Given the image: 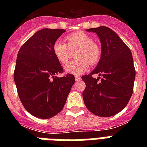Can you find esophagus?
<instances>
[{
    "label": "esophagus",
    "mask_w": 147,
    "mask_h": 147,
    "mask_svg": "<svg viewBox=\"0 0 147 147\" xmlns=\"http://www.w3.org/2000/svg\"><path fill=\"white\" fill-rule=\"evenodd\" d=\"M75 78H76V81H78V80H80V79H81V77L79 76H75Z\"/></svg>",
    "instance_id": "esophagus-1"
}]
</instances>
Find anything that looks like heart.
<instances>
[{"instance_id": "obj_1", "label": "heart", "mask_w": 147, "mask_h": 147, "mask_svg": "<svg viewBox=\"0 0 147 147\" xmlns=\"http://www.w3.org/2000/svg\"><path fill=\"white\" fill-rule=\"evenodd\" d=\"M67 45L57 40L53 46V54L62 64H66L71 57V52L76 50V60L69 62L65 67L66 72L80 75L86 71L88 65L97 64L100 60L101 52L100 47L92 41L91 36L83 32H76L65 36Z\"/></svg>"}]
</instances>
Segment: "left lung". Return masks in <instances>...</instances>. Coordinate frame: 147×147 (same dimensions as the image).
<instances>
[{
    "label": "left lung",
    "instance_id": "obj_1",
    "mask_svg": "<svg viewBox=\"0 0 147 147\" xmlns=\"http://www.w3.org/2000/svg\"><path fill=\"white\" fill-rule=\"evenodd\" d=\"M98 35L101 55L96 68L82 77L85 83L83 100L88 111L99 117H111L121 111L132 96L135 71L132 53L123 40L107 26L86 30ZM98 74L94 79L92 74Z\"/></svg>",
    "mask_w": 147,
    "mask_h": 147
}]
</instances>
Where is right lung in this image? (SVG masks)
<instances>
[{
    "instance_id": "obj_1",
    "label": "right lung",
    "mask_w": 147,
    "mask_h": 147,
    "mask_svg": "<svg viewBox=\"0 0 147 147\" xmlns=\"http://www.w3.org/2000/svg\"><path fill=\"white\" fill-rule=\"evenodd\" d=\"M62 29L44 28L35 33L20 49L14 78L25 109L36 117L48 119L59 114L75 83V76L56 75L63 71L53 46L65 33Z\"/></svg>"
}]
</instances>
